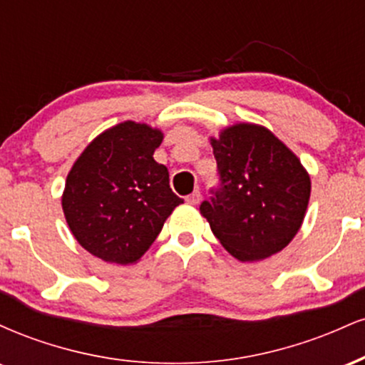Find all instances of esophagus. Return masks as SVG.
<instances>
[{"label": "esophagus", "instance_id": "1", "mask_svg": "<svg viewBox=\"0 0 365 365\" xmlns=\"http://www.w3.org/2000/svg\"><path fill=\"white\" fill-rule=\"evenodd\" d=\"M200 199H202V195H200V192L199 190H195V192H192L190 195H187V204H192V206H197V204L200 202Z\"/></svg>", "mask_w": 365, "mask_h": 365}]
</instances>
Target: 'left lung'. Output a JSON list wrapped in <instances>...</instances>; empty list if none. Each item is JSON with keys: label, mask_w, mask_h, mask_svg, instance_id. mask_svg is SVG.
Masks as SVG:
<instances>
[{"label": "left lung", "mask_w": 365, "mask_h": 365, "mask_svg": "<svg viewBox=\"0 0 365 365\" xmlns=\"http://www.w3.org/2000/svg\"><path fill=\"white\" fill-rule=\"evenodd\" d=\"M220 187L200 204L215 237L242 262L283 250L302 226L311 178L273 132L237 123L211 137Z\"/></svg>", "instance_id": "obj_1"}]
</instances>
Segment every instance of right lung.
<instances>
[{"mask_svg":"<svg viewBox=\"0 0 365 365\" xmlns=\"http://www.w3.org/2000/svg\"><path fill=\"white\" fill-rule=\"evenodd\" d=\"M161 142V130L128 120L104 130L73 163L61 206L87 252L137 262L183 202L170 188L168 168L153 158Z\"/></svg>","mask_w":365,"mask_h":365,"instance_id":"obj_1","label":"right lung"}]
</instances>
